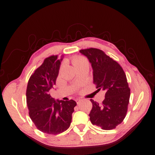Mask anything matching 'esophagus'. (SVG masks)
Here are the masks:
<instances>
[{"label":"esophagus","instance_id":"esophagus-1","mask_svg":"<svg viewBox=\"0 0 155 155\" xmlns=\"http://www.w3.org/2000/svg\"><path fill=\"white\" fill-rule=\"evenodd\" d=\"M81 99H79V98H77V99H75V102H76L77 103V104H79L81 102Z\"/></svg>","mask_w":155,"mask_h":155}]
</instances>
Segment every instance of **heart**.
I'll return each instance as SVG.
<instances>
[{
  "instance_id": "heart-1",
  "label": "heart",
  "mask_w": 155,
  "mask_h": 155,
  "mask_svg": "<svg viewBox=\"0 0 155 155\" xmlns=\"http://www.w3.org/2000/svg\"><path fill=\"white\" fill-rule=\"evenodd\" d=\"M72 62H73V64H74V65L75 66V68H78V67L84 65V64L87 63V60L85 59V58H84L82 57H74V59H73Z\"/></svg>"
}]
</instances>
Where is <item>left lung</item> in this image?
Wrapping results in <instances>:
<instances>
[{
	"label": "left lung",
	"mask_w": 155,
	"mask_h": 155,
	"mask_svg": "<svg viewBox=\"0 0 155 155\" xmlns=\"http://www.w3.org/2000/svg\"><path fill=\"white\" fill-rule=\"evenodd\" d=\"M80 52L91 63L96 87L105 92L101 104L90 99V121L103 130H113L124 121L127 111L130 89L126 75L120 65L100 49L90 48Z\"/></svg>",
	"instance_id": "8db88e82"
}]
</instances>
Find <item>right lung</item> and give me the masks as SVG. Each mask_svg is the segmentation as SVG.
Masks as SVG:
<instances>
[{"label":"right lung","instance_id":"add662e5","mask_svg":"<svg viewBox=\"0 0 155 155\" xmlns=\"http://www.w3.org/2000/svg\"><path fill=\"white\" fill-rule=\"evenodd\" d=\"M58 55H52L44 62L29 79L26 101L31 121L41 132L57 135L70 126L72 113L77 103L74 100L55 101L49 91L56 84L61 62Z\"/></svg>","mask_w":155,"mask_h":155}]
</instances>
